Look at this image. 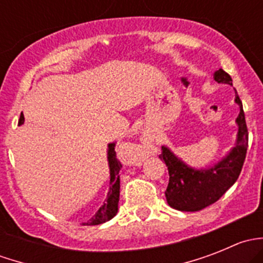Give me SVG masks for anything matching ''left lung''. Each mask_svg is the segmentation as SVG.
I'll use <instances>...</instances> for the list:
<instances>
[{"label": "left lung", "mask_w": 263, "mask_h": 263, "mask_svg": "<svg viewBox=\"0 0 263 263\" xmlns=\"http://www.w3.org/2000/svg\"><path fill=\"white\" fill-rule=\"evenodd\" d=\"M214 80L219 84L233 85L232 78L222 68L215 71ZM235 103L239 105V116L235 146L214 166L196 169L187 165L168 146H161L159 158L165 161L169 172V183L165 191L166 202L179 211H200L216 202L239 177L245 163L248 131L243 105L235 90Z\"/></svg>", "instance_id": "1"}]
</instances>
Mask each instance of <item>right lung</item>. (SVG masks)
I'll return each mask as SVG.
<instances>
[{"mask_svg": "<svg viewBox=\"0 0 263 263\" xmlns=\"http://www.w3.org/2000/svg\"><path fill=\"white\" fill-rule=\"evenodd\" d=\"M24 123V115L21 113L20 119H18V124ZM115 142L108 144V164H109V174H110V182H109V192L107 195V200L105 202L100 206L99 210L95 213L94 216L89 220L87 222H84V225H99L103 222L108 221L112 217L116 216L117 211H118V201H119V171L122 168V164L119 163L118 159L116 158L115 151Z\"/></svg>", "mask_w": 263, "mask_h": 263, "instance_id": "obj_1", "label": "right lung"}]
</instances>
